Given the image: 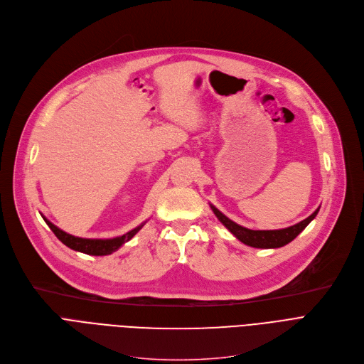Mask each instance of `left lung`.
I'll list each match as a JSON object with an SVG mask.
<instances>
[{"instance_id":"obj_1","label":"left lung","mask_w":364,"mask_h":364,"mask_svg":"<svg viewBox=\"0 0 364 364\" xmlns=\"http://www.w3.org/2000/svg\"><path fill=\"white\" fill-rule=\"evenodd\" d=\"M210 209L213 210L218 220H220L228 228V231L232 232L241 241V243H245L250 247H256V249H278V247L288 245L289 241H293L314 220V216H316L319 212V208H318L310 216H307L306 220H303L301 223H299L296 225L288 227V228L249 230L246 227H241V225L235 224L234 221H231L230 218H227L221 210H218L213 205H210Z\"/></svg>"}]
</instances>
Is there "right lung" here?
Masks as SVG:
<instances>
[{
  "instance_id": "add662e5",
  "label": "right lung",
  "mask_w": 364,
  "mask_h": 364,
  "mask_svg": "<svg viewBox=\"0 0 364 364\" xmlns=\"http://www.w3.org/2000/svg\"><path fill=\"white\" fill-rule=\"evenodd\" d=\"M42 218L46 223V225L51 228V231L55 234V237L61 241L63 245H65L67 247L76 250V252H82L85 255H92V256H107V255L114 253L124 243H127L129 240H132L139 232V230L144 225V223H143L139 227H136L134 230L126 232L124 235H119L115 238H82V237H75V235L64 232L63 230L55 227L53 223L48 221L45 216H42Z\"/></svg>"
}]
</instances>
